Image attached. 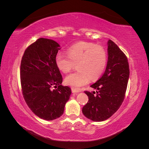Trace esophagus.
<instances>
[{
    "label": "esophagus",
    "mask_w": 149,
    "mask_h": 149,
    "mask_svg": "<svg viewBox=\"0 0 149 149\" xmlns=\"http://www.w3.org/2000/svg\"><path fill=\"white\" fill-rule=\"evenodd\" d=\"M71 91H72V93H76L79 92V91H78V90L74 88H71Z\"/></svg>",
    "instance_id": "obj_1"
}]
</instances>
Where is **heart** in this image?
Masks as SVG:
<instances>
[{"label":"heart","instance_id":"1","mask_svg":"<svg viewBox=\"0 0 149 149\" xmlns=\"http://www.w3.org/2000/svg\"><path fill=\"white\" fill-rule=\"evenodd\" d=\"M56 65L64 73L70 72L77 64L78 71L66 76L65 82L74 89H78L95 80L103 73L107 63V54L101 46L88 42H79L68 49V55L58 53L55 58Z\"/></svg>","mask_w":149,"mask_h":149}]
</instances>
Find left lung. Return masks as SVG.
I'll use <instances>...</instances> for the list:
<instances>
[{
	"instance_id": "8db88e82",
	"label": "left lung",
	"mask_w": 149,
	"mask_h": 149,
	"mask_svg": "<svg viewBox=\"0 0 149 149\" xmlns=\"http://www.w3.org/2000/svg\"><path fill=\"white\" fill-rule=\"evenodd\" d=\"M108 60L104 73L92 84L95 91H84L88 102L82 112L85 117L94 122L109 119L123 103L129 78L127 58L117 45L107 42Z\"/></svg>"
}]
</instances>
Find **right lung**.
Masks as SVG:
<instances>
[{"instance_id": "add662e5", "label": "right lung", "mask_w": 149, "mask_h": 149, "mask_svg": "<svg viewBox=\"0 0 149 149\" xmlns=\"http://www.w3.org/2000/svg\"><path fill=\"white\" fill-rule=\"evenodd\" d=\"M60 46L53 40L40 38L25 49L20 65L24 100L33 113L44 120L63 114L71 90L61 85L62 76L55 58ZM54 86L56 89H52Z\"/></svg>"}]
</instances>
